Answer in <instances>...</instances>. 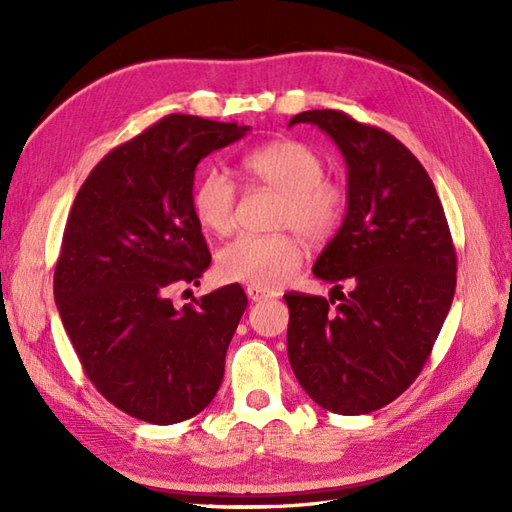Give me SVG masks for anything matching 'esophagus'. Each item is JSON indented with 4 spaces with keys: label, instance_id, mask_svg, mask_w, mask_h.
I'll list each match as a JSON object with an SVG mask.
<instances>
[{
    "label": "esophagus",
    "instance_id": "esophagus-1",
    "mask_svg": "<svg viewBox=\"0 0 512 512\" xmlns=\"http://www.w3.org/2000/svg\"><path fill=\"white\" fill-rule=\"evenodd\" d=\"M246 297H248L250 301H266L268 297H273V295H270V292L264 290V288L248 286V288H246Z\"/></svg>",
    "mask_w": 512,
    "mask_h": 512
}]
</instances>
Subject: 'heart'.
I'll list each match as a JSON object with an SVG mask.
<instances>
[{
	"instance_id": "obj_1",
	"label": "heart",
	"mask_w": 512,
	"mask_h": 512,
	"mask_svg": "<svg viewBox=\"0 0 512 512\" xmlns=\"http://www.w3.org/2000/svg\"><path fill=\"white\" fill-rule=\"evenodd\" d=\"M246 176L281 193L277 228L297 230L310 242L332 237L345 215V191L323 178L325 162L317 149L299 140H273L250 151L242 160ZM237 191L220 169L200 173L191 189L195 220L211 235H228L235 228ZM303 244L291 231L275 235H242L220 248L215 257L217 277L257 288H277L297 273Z\"/></svg>"
}]
</instances>
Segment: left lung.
Returning <instances> with one entry per match:
<instances>
[{
  "label": "left lung",
  "instance_id": "8db88e82",
  "mask_svg": "<svg viewBox=\"0 0 512 512\" xmlns=\"http://www.w3.org/2000/svg\"><path fill=\"white\" fill-rule=\"evenodd\" d=\"M297 123L317 125L345 158L347 211L312 270L352 290L336 308L284 295L288 358L317 405L358 416L422 372L455 295V248L429 173L400 140L336 110L301 112L288 127Z\"/></svg>",
  "mask_w": 512,
  "mask_h": 512
}]
</instances>
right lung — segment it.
Wrapping results in <instances>:
<instances>
[{"mask_svg": "<svg viewBox=\"0 0 512 512\" xmlns=\"http://www.w3.org/2000/svg\"><path fill=\"white\" fill-rule=\"evenodd\" d=\"M248 125L169 114L112 149L68 215L54 303L92 385L151 424L189 420L224 378L248 306L231 284L173 308L176 284H200L211 253L191 209L195 167Z\"/></svg>", "mask_w": 512, "mask_h": 512, "instance_id": "1", "label": "right lung"}]
</instances>
